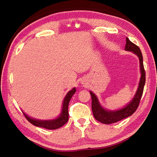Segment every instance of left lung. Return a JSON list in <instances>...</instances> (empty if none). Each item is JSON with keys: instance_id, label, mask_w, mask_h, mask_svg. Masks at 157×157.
Here are the masks:
<instances>
[{"instance_id": "8db88e82", "label": "left lung", "mask_w": 157, "mask_h": 157, "mask_svg": "<svg viewBox=\"0 0 157 157\" xmlns=\"http://www.w3.org/2000/svg\"><path fill=\"white\" fill-rule=\"evenodd\" d=\"M124 50H127V51H132L135 55H136L139 59L140 70V73H141V76H140L139 87H138V89L134 97L130 101L129 104L124 106L123 108L116 111H110L103 108L100 105L96 95L92 91H90V94L91 95L92 100L91 108L93 114H94V118L98 121H99L102 123H114L132 116L137 109V108L139 105L140 98L142 97L143 89H144L145 83V72L144 66H143V55L141 51H140L139 46H137L136 45H135L132 41H130L127 37L126 38V45Z\"/></svg>"}]
</instances>
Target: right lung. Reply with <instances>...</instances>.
Listing matches in <instances>:
<instances>
[{
	"instance_id": "1",
	"label": "right lung",
	"mask_w": 157,
	"mask_h": 157,
	"mask_svg": "<svg viewBox=\"0 0 157 157\" xmlns=\"http://www.w3.org/2000/svg\"><path fill=\"white\" fill-rule=\"evenodd\" d=\"M76 91L75 88H73L68 92V94L64 98L62 104V110L59 116H58L57 118L52 119V120H46V121H41V120H37V119H34L29 117L27 114H25L23 111V115L25 116L26 119L30 122L31 124L36 127H43V128L47 129H56L59 128V127H62L63 124H65L67 121H68V104L69 102L71 99V98L75 94Z\"/></svg>"
}]
</instances>
